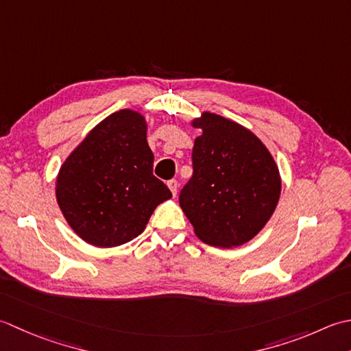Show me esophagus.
<instances>
[{
    "instance_id": "esophagus-1",
    "label": "esophagus",
    "mask_w": 351,
    "mask_h": 351,
    "mask_svg": "<svg viewBox=\"0 0 351 351\" xmlns=\"http://www.w3.org/2000/svg\"><path fill=\"white\" fill-rule=\"evenodd\" d=\"M168 188L171 191V194L176 197L177 195V191H178V182L177 180H169L168 182Z\"/></svg>"
}]
</instances>
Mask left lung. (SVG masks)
Wrapping results in <instances>:
<instances>
[{
    "label": "left lung",
    "mask_w": 351,
    "mask_h": 351,
    "mask_svg": "<svg viewBox=\"0 0 351 351\" xmlns=\"http://www.w3.org/2000/svg\"><path fill=\"white\" fill-rule=\"evenodd\" d=\"M192 149L194 174L178 197L195 234L213 247H238L259 233L280 197L278 168L245 127L204 112Z\"/></svg>",
    "instance_id": "left-lung-1"
}]
</instances>
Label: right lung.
<instances>
[{"label": "right lung", "mask_w": 351, "mask_h": 351, "mask_svg": "<svg viewBox=\"0 0 351 351\" xmlns=\"http://www.w3.org/2000/svg\"><path fill=\"white\" fill-rule=\"evenodd\" d=\"M153 163L141 113L124 109L103 119L57 177V203L68 224L95 247H117L141 234L157 204L173 197L153 176Z\"/></svg>", "instance_id": "right-lung-1"}]
</instances>
